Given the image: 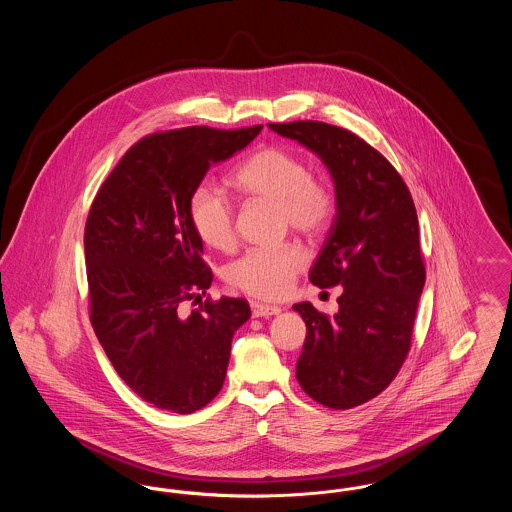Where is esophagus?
I'll use <instances>...</instances> for the list:
<instances>
[{
    "label": "esophagus",
    "instance_id": "1",
    "mask_svg": "<svg viewBox=\"0 0 512 512\" xmlns=\"http://www.w3.org/2000/svg\"><path fill=\"white\" fill-rule=\"evenodd\" d=\"M282 309L280 307H272V305H265L259 301H251V315L253 317H272L278 315Z\"/></svg>",
    "mask_w": 512,
    "mask_h": 512
}]
</instances>
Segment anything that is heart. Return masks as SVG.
Instances as JSON below:
<instances>
[{
	"label": "heart",
	"instance_id": "1",
	"mask_svg": "<svg viewBox=\"0 0 512 512\" xmlns=\"http://www.w3.org/2000/svg\"><path fill=\"white\" fill-rule=\"evenodd\" d=\"M234 184L251 199L276 203L284 228L315 238L334 215L330 186L311 174L307 161L293 149L268 146L253 153L234 174ZM188 215L197 238L213 249L228 251L236 242L230 199L211 182H201L188 199ZM305 267V253L295 244L255 247L226 268V280L247 295L282 299Z\"/></svg>",
	"mask_w": 512,
	"mask_h": 512
}]
</instances>
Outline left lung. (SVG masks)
Returning <instances> with one entry per match:
<instances>
[{
	"label": "left lung",
	"mask_w": 512,
	"mask_h": 512,
	"mask_svg": "<svg viewBox=\"0 0 512 512\" xmlns=\"http://www.w3.org/2000/svg\"><path fill=\"white\" fill-rule=\"evenodd\" d=\"M324 161L336 186V217L309 280L343 286L328 317L293 305L307 338L297 382L317 403L353 409L380 395L405 363L426 268L413 197L390 161L363 138L320 121L270 122Z\"/></svg>",
	"instance_id": "left-lung-1"
}]
</instances>
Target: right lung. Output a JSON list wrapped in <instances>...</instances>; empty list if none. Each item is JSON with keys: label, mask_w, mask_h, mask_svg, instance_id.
Wrapping results in <instances>:
<instances>
[{"label": "right lung", "mask_w": 512, "mask_h": 512, "mask_svg": "<svg viewBox=\"0 0 512 512\" xmlns=\"http://www.w3.org/2000/svg\"><path fill=\"white\" fill-rule=\"evenodd\" d=\"M261 128L149 134L122 155L92 201L84 228L90 320L126 386L157 409L190 414L211 403L232 336L251 317L242 297L207 295L188 315L178 305L213 282L188 215L190 194L213 163L244 149Z\"/></svg>", "instance_id": "1"}]
</instances>
